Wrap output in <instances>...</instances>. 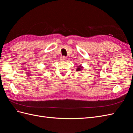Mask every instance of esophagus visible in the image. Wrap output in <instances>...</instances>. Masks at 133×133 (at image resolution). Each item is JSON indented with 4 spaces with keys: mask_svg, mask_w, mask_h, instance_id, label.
Returning a JSON list of instances; mask_svg holds the SVG:
<instances>
[{
    "mask_svg": "<svg viewBox=\"0 0 133 133\" xmlns=\"http://www.w3.org/2000/svg\"><path fill=\"white\" fill-rule=\"evenodd\" d=\"M60 60H61L62 61H65L66 60V58L65 57H64V56H63V57H62L60 58Z\"/></svg>",
    "mask_w": 133,
    "mask_h": 133,
    "instance_id": "34e87169",
    "label": "esophagus"
}]
</instances>
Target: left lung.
<instances>
[{
  "mask_svg": "<svg viewBox=\"0 0 133 133\" xmlns=\"http://www.w3.org/2000/svg\"><path fill=\"white\" fill-rule=\"evenodd\" d=\"M83 67L82 65H79L78 66L77 68H76V71H81L83 70Z\"/></svg>",
  "mask_w": 133,
  "mask_h": 133,
  "instance_id": "left-lung-1",
  "label": "left lung"
}]
</instances>
